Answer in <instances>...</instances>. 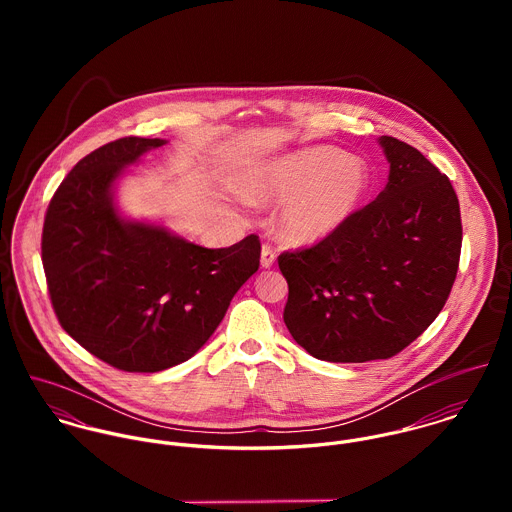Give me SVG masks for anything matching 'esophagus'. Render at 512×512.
Instances as JSON below:
<instances>
[{
	"label": "esophagus",
	"mask_w": 512,
	"mask_h": 512,
	"mask_svg": "<svg viewBox=\"0 0 512 512\" xmlns=\"http://www.w3.org/2000/svg\"><path fill=\"white\" fill-rule=\"evenodd\" d=\"M262 268H272L276 262V250L270 244L262 246Z\"/></svg>",
	"instance_id": "obj_1"
}]
</instances>
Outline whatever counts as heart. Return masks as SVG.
<instances>
[{"label":"heart","mask_w":512,"mask_h":512,"mask_svg":"<svg viewBox=\"0 0 512 512\" xmlns=\"http://www.w3.org/2000/svg\"><path fill=\"white\" fill-rule=\"evenodd\" d=\"M368 185L365 163L335 147H309L264 167L248 189L254 203H282L278 232L293 246L329 238L357 211Z\"/></svg>","instance_id":"1"}]
</instances>
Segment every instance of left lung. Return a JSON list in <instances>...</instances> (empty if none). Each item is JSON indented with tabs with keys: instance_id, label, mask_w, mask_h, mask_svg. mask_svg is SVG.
<instances>
[{
	"instance_id": "1",
	"label": "left lung",
	"mask_w": 512,
	"mask_h": 512,
	"mask_svg": "<svg viewBox=\"0 0 512 512\" xmlns=\"http://www.w3.org/2000/svg\"><path fill=\"white\" fill-rule=\"evenodd\" d=\"M390 163L376 201L329 238L278 256L284 323L329 363L390 359L416 341L453 288L461 213L449 179L416 147L382 136Z\"/></svg>"
}]
</instances>
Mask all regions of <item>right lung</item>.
Returning <instances> with one entry per match:
<instances>
[{
  "mask_svg": "<svg viewBox=\"0 0 512 512\" xmlns=\"http://www.w3.org/2000/svg\"><path fill=\"white\" fill-rule=\"evenodd\" d=\"M163 144L130 136L94 149L63 179L43 224L41 260L61 327L124 372H159L191 359L260 266L256 234L211 250L120 219L116 177Z\"/></svg>",
  "mask_w": 512,
  "mask_h": 512,
  "instance_id": "add662e5",
  "label": "right lung"
}]
</instances>
